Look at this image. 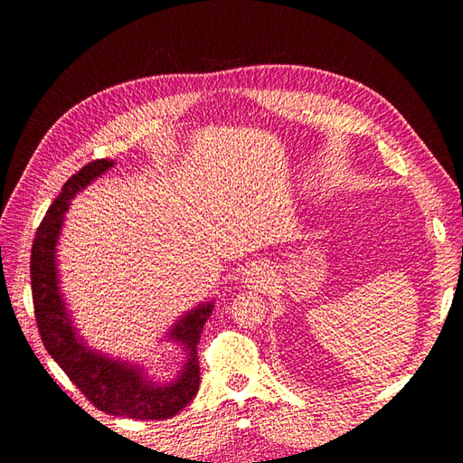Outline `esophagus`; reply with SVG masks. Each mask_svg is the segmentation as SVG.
I'll use <instances>...</instances> for the list:
<instances>
[{
  "instance_id": "1",
  "label": "esophagus",
  "mask_w": 463,
  "mask_h": 463,
  "mask_svg": "<svg viewBox=\"0 0 463 463\" xmlns=\"http://www.w3.org/2000/svg\"><path fill=\"white\" fill-rule=\"evenodd\" d=\"M266 278H269V272H266V269H262V266H255V269L249 272L247 282L250 286H259V284L266 282Z\"/></svg>"
}]
</instances>
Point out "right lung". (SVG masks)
Listing matches in <instances>:
<instances>
[{"mask_svg":"<svg viewBox=\"0 0 463 463\" xmlns=\"http://www.w3.org/2000/svg\"><path fill=\"white\" fill-rule=\"evenodd\" d=\"M111 165L114 160L102 158L80 167L67 179L58 199L52 203L48 214L40 223L31 253L36 325L48 354L98 410L129 419H170L184 410L199 392L201 367L197 344L208 317L213 315L214 301L194 307L167 332V340L179 342L185 347L187 361L177 381L160 386L146 381L143 369L98 354L82 342L60 293L55 245L61 233L65 213L75 194L106 174Z\"/></svg>","mask_w":463,"mask_h":463,"instance_id":"obj_1","label":"right lung"}]
</instances>
